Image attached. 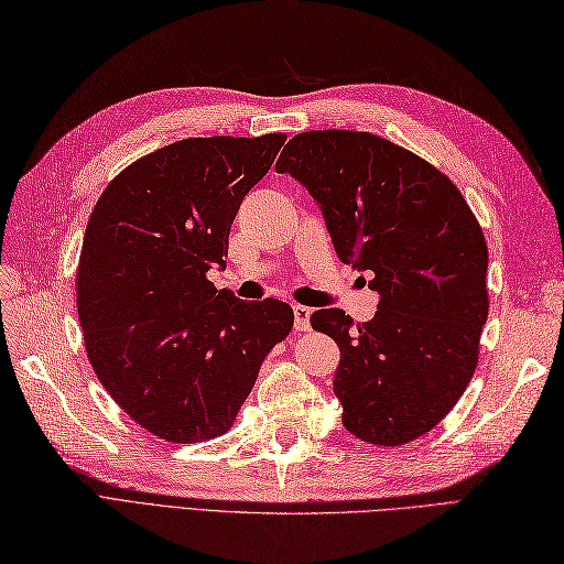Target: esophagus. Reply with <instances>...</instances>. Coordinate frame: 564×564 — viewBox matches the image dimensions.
Returning <instances> with one entry per match:
<instances>
[{
	"mask_svg": "<svg viewBox=\"0 0 564 564\" xmlns=\"http://www.w3.org/2000/svg\"><path fill=\"white\" fill-rule=\"evenodd\" d=\"M293 314H295V328H297V330H310L312 310L302 307V305H295V307H293Z\"/></svg>",
	"mask_w": 564,
	"mask_h": 564,
	"instance_id": "obj_1",
	"label": "esophagus"
}]
</instances>
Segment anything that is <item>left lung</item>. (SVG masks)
Masks as SVG:
<instances>
[{"label":"left lung","instance_id":"obj_1","mask_svg":"<svg viewBox=\"0 0 564 564\" xmlns=\"http://www.w3.org/2000/svg\"><path fill=\"white\" fill-rule=\"evenodd\" d=\"M276 171L307 187L340 262L371 271L381 295L371 322L310 319L340 348L343 426L373 445L424 436L469 386L488 316V248L467 199L426 159L359 131L300 133Z\"/></svg>","mask_w":564,"mask_h":564}]
</instances>
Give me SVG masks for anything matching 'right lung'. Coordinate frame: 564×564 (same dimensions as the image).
Wrapping results in <instances>:
<instances>
[{
	"label": "right lung",
	"instance_id": "1",
	"mask_svg": "<svg viewBox=\"0 0 564 564\" xmlns=\"http://www.w3.org/2000/svg\"><path fill=\"white\" fill-rule=\"evenodd\" d=\"M283 133L187 138L126 166L90 214L76 273L85 352L105 391L169 443L226 433L259 367L293 328L281 300H238L226 267L242 197Z\"/></svg>",
	"mask_w": 564,
	"mask_h": 564
}]
</instances>
